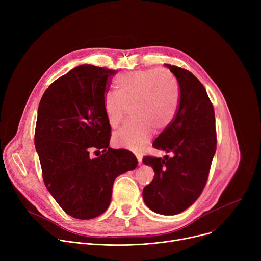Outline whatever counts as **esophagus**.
<instances>
[{"mask_svg":"<svg viewBox=\"0 0 261 261\" xmlns=\"http://www.w3.org/2000/svg\"><path fill=\"white\" fill-rule=\"evenodd\" d=\"M136 155V158H137V162L138 164H141L142 163V156L140 154H135Z\"/></svg>","mask_w":261,"mask_h":261,"instance_id":"obj_1","label":"esophagus"}]
</instances>
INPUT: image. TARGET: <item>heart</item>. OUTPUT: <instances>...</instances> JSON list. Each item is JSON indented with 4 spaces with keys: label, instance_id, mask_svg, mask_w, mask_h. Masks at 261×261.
I'll use <instances>...</instances> for the list:
<instances>
[{
    "label": "heart",
    "instance_id": "b5f03b06",
    "mask_svg": "<svg viewBox=\"0 0 261 261\" xmlns=\"http://www.w3.org/2000/svg\"><path fill=\"white\" fill-rule=\"evenodd\" d=\"M117 92L104 95L108 125L118 128L130 110L131 120L114 135V142L130 150L139 148L151 138L154 129L161 132L173 122L180 101V90L174 74L166 69L125 73L116 81Z\"/></svg>",
    "mask_w": 261,
    "mask_h": 261
}]
</instances>
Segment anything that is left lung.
Returning a JSON list of instances; mask_svg holds the SVG:
<instances>
[{"label": "left lung", "mask_w": 261, "mask_h": 261, "mask_svg": "<svg viewBox=\"0 0 261 261\" xmlns=\"http://www.w3.org/2000/svg\"><path fill=\"white\" fill-rule=\"evenodd\" d=\"M180 90L177 114L153 145L171 156H145L154 179L143 188L145 204L161 215H176L191 206L200 196L208 178L216 153L215 111L203 85L184 68L166 65Z\"/></svg>", "instance_id": "1"}]
</instances>
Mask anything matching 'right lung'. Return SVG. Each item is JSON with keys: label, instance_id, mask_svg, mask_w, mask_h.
Masks as SVG:
<instances>
[{"label": "right lung", "instance_id": "right-lung-1", "mask_svg": "<svg viewBox=\"0 0 261 261\" xmlns=\"http://www.w3.org/2000/svg\"><path fill=\"white\" fill-rule=\"evenodd\" d=\"M116 73L81 65L55 81L39 103L35 145L43 181L64 212L76 219L103 214L116 177L137 166L130 151L108 146L104 95ZM100 149V156H90Z\"/></svg>", "mask_w": 261, "mask_h": 261}]
</instances>
